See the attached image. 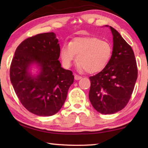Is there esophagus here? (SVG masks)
Instances as JSON below:
<instances>
[{
  "label": "esophagus",
  "instance_id": "34e87169",
  "mask_svg": "<svg viewBox=\"0 0 148 148\" xmlns=\"http://www.w3.org/2000/svg\"><path fill=\"white\" fill-rule=\"evenodd\" d=\"M82 76H80L79 75H77V74H75L74 76V79L76 80H79L80 79H82Z\"/></svg>",
  "mask_w": 148,
  "mask_h": 148
}]
</instances>
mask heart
<instances>
[{"instance_id": "b5f03b06", "label": "heart", "mask_w": 148, "mask_h": 148, "mask_svg": "<svg viewBox=\"0 0 148 148\" xmlns=\"http://www.w3.org/2000/svg\"><path fill=\"white\" fill-rule=\"evenodd\" d=\"M112 46L109 42L94 36L77 37L70 44H64L61 50L64 66H71L77 56L79 71L92 74L101 71L108 63L112 55Z\"/></svg>"}]
</instances>
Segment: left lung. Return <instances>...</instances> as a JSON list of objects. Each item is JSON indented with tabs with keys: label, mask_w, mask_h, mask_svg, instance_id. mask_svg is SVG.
I'll return each instance as SVG.
<instances>
[{
	"label": "left lung",
	"mask_w": 148,
	"mask_h": 148,
	"mask_svg": "<svg viewBox=\"0 0 148 148\" xmlns=\"http://www.w3.org/2000/svg\"><path fill=\"white\" fill-rule=\"evenodd\" d=\"M112 57L101 72L89 77V98L94 108L102 114H112L127 106L138 77L136 61L132 47L113 27Z\"/></svg>",
	"instance_id": "left-lung-1"
}]
</instances>
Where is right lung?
I'll list each match as a JSON object with an SVG mask.
<instances>
[{"instance_id": "right-lung-1", "label": "right lung", "mask_w": 148, "mask_h": 148, "mask_svg": "<svg viewBox=\"0 0 148 148\" xmlns=\"http://www.w3.org/2000/svg\"><path fill=\"white\" fill-rule=\"evenodd\" d=\"M58 42L54 32L27 38L17 47L11 62L10 76L16 94L28 111L39 116L57 114L74 82L72 72L62 69L58 60ZM32 64L41 70L36 77L29 72Z\"/></svg>"}]
</instances>
